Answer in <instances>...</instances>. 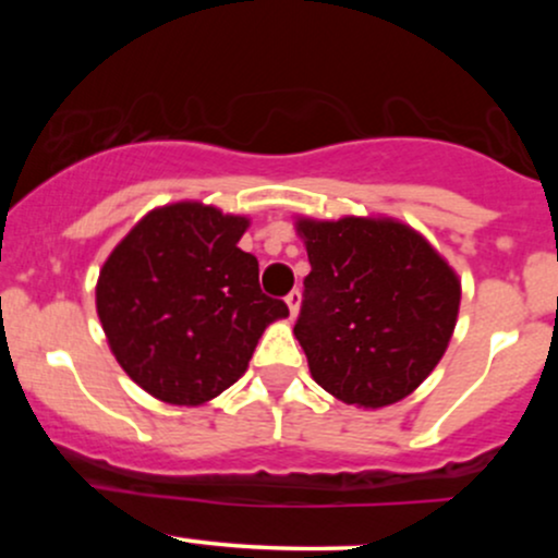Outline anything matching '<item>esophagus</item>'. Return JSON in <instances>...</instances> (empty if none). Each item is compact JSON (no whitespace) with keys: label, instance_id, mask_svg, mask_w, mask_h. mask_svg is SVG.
Segmentation results:
<instances>
[{"label":"esophagus","instance_id":"34e87169","mask_svg":"<svg viewBox=\"0 0 558 558\" xmlns=\"http://www.w3.org/2000/svg\"><path fill=\"white\" fill-rule=\"evenodd\" d=\"M286 304H288V312H291V317H296V315H299V306H301V293H299V288H293V291L288 293Z\"/></svg>","mask_w":558,"mask_h":558}]
</instances>
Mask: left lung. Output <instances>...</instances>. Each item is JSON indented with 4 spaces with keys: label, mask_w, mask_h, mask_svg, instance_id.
<instances>
[{
    "label": "left lung",
    "mask_w": 558,
    "mask_h": 558,
    "mask_svg": "<svg viewBox=\"0 0 558 558\" xmlns=\"http://www.w3.org/2000/svg\"><path fill=\"white\" fill-rule=\"evenodd\" d=\"M312 272L293 336L338 401L407 399L446 354L462 280L425 235L393 217H296Z\"/></svg>",
    "instance_id": "obj_1"
}]
</instances>
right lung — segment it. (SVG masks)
<instances>
[{
    "label": "right lung",
    "mask_w": 558,
    "mask_h": 558,
    "mask_svg": "<svg viewBox=\"0 0 558 558\" xmlns=\"http://www.w3.org/2000/svg\"><path fill=\"white\" fill-rule=\"evenodd\" d=\"M248 217L175 202L128 230L96 280V315L136 386L172 407H202L246 373L262 332L288 306L259 288L239 248Z\"/></svg>",
    "instance_id": "right-lung-1"
}]
</instances>
